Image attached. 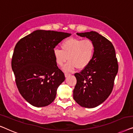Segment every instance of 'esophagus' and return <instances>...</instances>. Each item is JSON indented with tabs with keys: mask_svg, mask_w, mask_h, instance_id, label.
Returning <instances> with one entry per match:
<instances>
[{
	"mask_svg": "<svg viewBox=\"0 0 133 133\" xmlns=\"http://www.w3.org/2000/svg\"><path fill=\"white\" fill-rule=\"evenodd\" d=\"M64 75H65V77L67 78V77H68L69 76H70V74H68V73H65Z\"/></svg>",
	"mask_w": 133,
	"mask_h": 133,
	"instance_id": "1",
	"label": "esophagus"
}]
</instances>
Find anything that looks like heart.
<instances>
[{
	"label": "heart",
	"mask_w": 133,
	"mask_h": 133,
	"mask_svg": "<svg viewBox=\"0 0 133 133\" xmlns=\"http://www.w3.org/2000/svg\"><path fill=\"white\" fill-rule=\"evenodd\" d=\"M61 49L55 48L53 55L58 66H62L67 59L69 60L63 67L65 72H70L77 68H85L93 58L95 44L90 39L82 40L79 38H69L61 43Z\"/></svg>",
	"instance_id": "heart-1"
}]
</instances>
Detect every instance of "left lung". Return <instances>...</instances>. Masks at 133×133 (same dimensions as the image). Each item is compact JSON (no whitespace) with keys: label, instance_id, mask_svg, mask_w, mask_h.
<instances>
[{"label":"left lung","instance_id":"1","mask_svg":"<svg viewBox=\"0 0 133 133\" xmlns=\"http://www.w3.org/2000/svg\"><path fill=\"white\" fill-rule=\"evenodd\" d=\"M90 39L95 44L91 62L75 76L76 84L74 99L83 107L94 108L104 102L110 96L118 72V64L113 44L95 31L76 33Z\"/></svg>","mask_w":133,"mask_h":133}]
</instances>
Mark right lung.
<instances>
[{"instance_id":"obj_1","label":"right lung","mask_w":133,"mask_h":133,"mask_svg":"<svg viewBox=\"0 0 133 133\" xmlns=\"http://www.w3.org/2000/svg\"><path fill=\"white\" fill-rule=\"evenodd\" d=\"M71 34L38 29L17 42L11 67L18 91L36 107L48 106L55 99L58 86L65 80L53 50Z\"/></svg>"}]
</instances>
